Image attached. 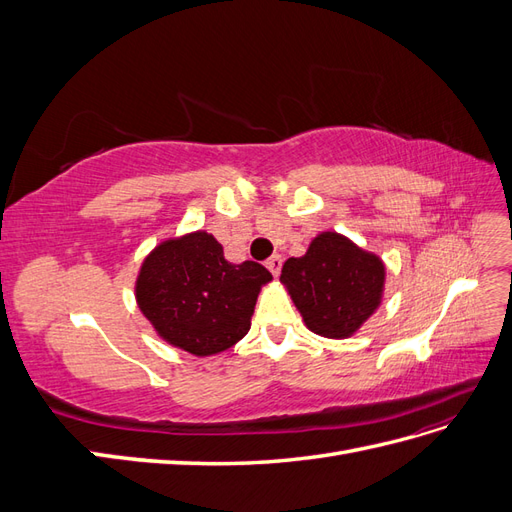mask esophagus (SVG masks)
<instances>
[{"label": "esophagus", "instance_id": "esophagus-1", "mask_svg": "<svg viewBox=\"0 0 512 512\" xmlns=\"http://www.w3.org/2000/svg\"><path fill=\"white\" fill-rule=\"evenodd\" d=\"M267 269L277 277L282 271V256L280 254H273L269 260H267Z\"/></svg>", "mask_w": 512, "mask_h": 512}]
</instances>
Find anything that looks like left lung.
I'll return each instance as SVG.
<instances>
[{
	"label": "left lung",
	"mask_w": 512,
	"mask_h": 512,
	"mask_svg": "<svg viewBox=\"0 0 512 512\" xmlns=\"http://www.w3.org/2000/svg\"><path fill=\"white\" fill-rule=\"evenodd\" d=\"M280 282L309 331L346 339L382 305L386 267L378 254L324 230L303 256L284 262Z\"/></svg>",
	"instance_id": "1"
}]
</instances>
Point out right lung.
I'll return each instance as SVG.
<instances>
[{"mask_svg":"<svg viewBox=\"0 0 512 512\" xmlns=\"http://www.w3.org/2000/svg\"><path fill=\"white\" fill-rule=\"evenodd\" d=\"M271 280L258 262L235 265L211 232L194 230L153 247L138 269L134 297L166 344L211 356L247 335L258 294Z\"/></svg>","mask_w":512,"mask_h":512,"instance_id":"add662e5","label":"right lung"}]
</instances>
